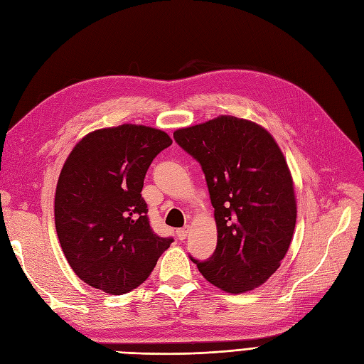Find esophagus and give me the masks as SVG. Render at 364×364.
Listing matches in <instances>:
<instances>
[{
  "label": "esophagus",
  "instance_id": "esophagus-1",
  "mask_svg": "<svg viewBox=\"0 0 364 364\" xmlns=\"http://www.w3.org/2000/svg\"><path fill=\"white\" fill-rule=\"evenodd\" d=\"M188 232H190V226H185V228H181L176 230V234H178L179 240H185L186 235H188Z\"/></svg>",
  "mask_w": 364,
  "mask_h": 364
}]
</instances>
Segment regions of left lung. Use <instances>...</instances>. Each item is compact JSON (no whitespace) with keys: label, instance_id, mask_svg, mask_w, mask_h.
<instances>
[{"label":"left lung","instance_id":"8db88e82","mask_svg":"<svg viewBox=\"0 0 364 364\" xmlns=\"http://www.w3.org/2000/svg\"><path fill=\"white\" fill-rule=\"evenodd\" d=\"M173 136L202 165L217 225L214 255L193 262L226 293L259 287L281 266L296 225L293 178L278 142L262 126L232 115Z\"/></svg>","mask_w":364,"mask_h":364}]
</instances>
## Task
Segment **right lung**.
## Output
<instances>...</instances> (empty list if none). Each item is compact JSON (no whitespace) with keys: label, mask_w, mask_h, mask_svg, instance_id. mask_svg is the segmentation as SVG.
Segmentation results:
<instances>
[{"label":"right lung","mask_w":364,"mask_h":364,"mask_svg":"<svg viewBox=\"0 0 364 364\" xmlns=\"http://www.w3.org/2000/svg\"><path fill=\"white\" fill-rule=\"evenodd\" d=\"M171 142L159 129L121 124L87 134L65 161L54 222L71 269L91 287L129 293L173 243L153 232L141 197L151 161Z\"/></svg>","instance_id":"1"}]
</instances>
